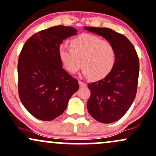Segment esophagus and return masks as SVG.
Returning <instances> with one entry per match:
<instances>
[{
  "label": "esophagus",
  "mask_w": 156,
  "mask_h": 156,
  "mask_svg": "<svg viewBox=\"0 0 156 156\" xmlns=\"http://www.w3.org/2000/svg\"><path fill=\"white\" fill-rule=\"evenodd\" d=\"M78 82H79L80 87H86L87 86V83H85V82H83L82 81H78Z\"/></svg>",
  "instance_id": "esophagus-1"
}]
</instances>
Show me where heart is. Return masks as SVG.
<instances>
[{"mask_svg":"<svg viewBox=\"0 0 156 156\" xmlns=\"http://www.w3.org/2000/svg\"><path fill=\"white\" fill-rule=\"evenodd\" d=\"M71 48L61 44L58 49L60 59L64 68L72 74L79 70L93 79H101L113 69L116 51L113 44L96 35L82 34L70 42Z\"/></svg>","mask_w":156,"mask_h":156,"instance_id":"obj_1","label":"heart"}]
</instances>
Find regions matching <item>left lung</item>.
Here are the masks:
<instances>
[{
  "label": "left lung",
  "mask_w": 156,
  "mask_h": 156,
  "mask_svg": "<svg viewBox=\"0 0 156 156\" xmlns=\"http://www.w3.org/2000/svg\"><path fill=\"white\" fill-rule=\"evenodd\" d=\"M85 30L104 37L113 44L116 61L105 78L88 83L91 92L87 109L93 119L109 124L124 115L137 92L139 60L133 44L127 37L108 28L85 27Z\"/></svg>",
  "instance_id": "left-lung-1"
}]
</instances>
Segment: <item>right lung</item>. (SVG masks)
I'll return each mask as SVG.
<instances>
[{"mask_svg": "<svg viewBox=\"0 0 156 156\" xmlns=\"http://www.w3.org/2000/svg\"><path fill=\"white\" fill-rule=\"evenodd\" d=\"M77 34L71 27L56 26L31 36L20 51L18 64V94L28 112L42 121L61 115L79 88L60 59L64 39Z\"/></svg>", "mask_w": 156, "mask_h": 156, "instance_id": "obj_1", "label": "right lung"}]
</instances>
